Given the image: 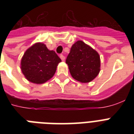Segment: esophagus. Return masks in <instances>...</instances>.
Here are the masks:
<instances>
[{"mask_svg":"<svg viewBox=\"0 0 134 134\" xmlns=\"http://www.w3.org/2000/svg\"><path fill=\"white\" fill-rule=\"evenodd\" d=\"M60 58H61V60H62V61H64V60H65V56H64V55H62V54H60Z\"/></svg>","mask_w":134,"mask_h":134,"instance_id":"34e87169","label":"esophagus"}]
</instances>
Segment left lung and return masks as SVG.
I'll list each match as a JSON object with an SVG mask.
<instances>
[{
	"label": "left lung",
	"mask_w": 134,
	"mask_h": 134,
	"mask_svg": "<svg viewBox=\"0 0 134 134\" xmlns=\"http://www.w3.org/2000/svg\"><path fill=\"white\" fill-rule=\"evenodd\" d=\"M66 63L75 80L89 82L100 72V56L94 49L83 41H76L71 48Z\"/></svg>",
	"instance_id": "8db88e82"
}]
</instances>
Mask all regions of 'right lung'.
I'll use <instances>...</instances> for the list:
<instances>
[{"label":"right lung","mask_w":134,"mask_h":134,"mask_svg":"<svg viewBox=\"0 0 134 134\" xmlns=\"http://www.w3.org/2000/svg\"><path fill=\"white\" fill-rule=\"evenodd\" d=\"M61 59L54 51L42 43H37L27 49L21 62L22 72L29 81L42 84L54 75Z\"/></svg>","instance_id":"add662e5"}]
</instances>
